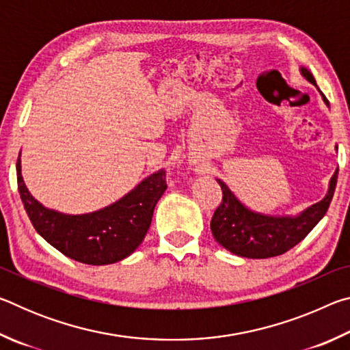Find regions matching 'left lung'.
I'll use <instances>...</instances> for the list:
<instances>
[{"label":"left lung","instance_id":"8db88e82","mask_svg":"<svg viewBox=\"0 0 350 350\" xmlns=\"http://www.w3.org/2000/svg\"><path fill=\"white\" fill-rule=\"evenodd\" d=\"M299 72L318 90L317 81L309 69L301 66ZM319 94L324 103L329 106L324 94L321 91ZM336 179H338V170L332 176L325 196L295 216H271L253 211L234 196L227 183L216 179L222 188L224 198L213 215L210 224L211 233L224 248L242 258L265 259L286 253L303 241L324 217L334 198Z\"/></svg>","mask_w":350,"mask_h":350}]
</instances>
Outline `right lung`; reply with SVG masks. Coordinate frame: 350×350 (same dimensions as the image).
I'll return each mask as SVG.
<instances>
[{
    "instance_id": "right-lung-1",
    "label": "right lung",
    "mask_w": 350,
    "mask_h": 350,
    "mask_svg": "<svg viewBox=\"0 0 350 350\" xmlns=\"http://www.w3.org/2000/svg\"><path fill=\"white\" fill-rule=\"evenodd\" d=\"M165 177V170H159L102 210L66 215L46 208L29 193L21 176V159L16 162L18 191L33 228L64 256L90 265L118 262L142 244L154 206L167 189Z\"/></svg>"
}]
</instances>
